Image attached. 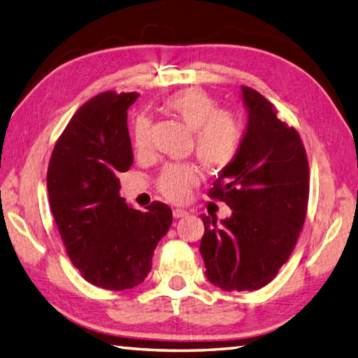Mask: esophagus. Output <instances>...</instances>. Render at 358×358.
Returning a JSON list of instances; mask_svg holds the SVG:
<instances>
[{
    "label": "esophagus",
    "instance_id": "obj_1",
    "mask_svg": "<svg viewBox=\"0 0 358 358\" xmlns=\"http://www.w3.org/2000/svg\"><path fill=\"white\" fill-rule=\"evenodd\" d=\"M188 215V211L185 208H174L173 210V216L174 217H184Z\"/></svg>",
    "mask_w": 358,
    "mask_h": 358
}]
</instances>
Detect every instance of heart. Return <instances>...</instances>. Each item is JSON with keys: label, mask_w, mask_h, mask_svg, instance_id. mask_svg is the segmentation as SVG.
I'll return each instance as SVG.
<instances>
[{"label": "heart", "mask_w": 358, "mask_h": 358, "mask_svg": "<svg viewBox=\"0 0 358 358\" xmlns=\"http://www.w3.org/2000/svg\"><path fill=\"white\" fill-rule=\"evenodd\" d=\"M164 106L193 131L196 156L211 170H224L236 159L243 143V123L235 114L217 109L216 100L199 87H187L171 94ZM150 138V120L138 115L133 127L136 151H145ZM199 174L193 165L169 164L157 179V188L166 199L182 202L198 184Z\"/></svg>", "instance_id": "obj_1"}]
</instances>
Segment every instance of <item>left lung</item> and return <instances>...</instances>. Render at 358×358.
Here are the masks:
<instances>
[{"instance_id":"1","label":"left lung","mask_w":358,"mask_h":358,"mask_svg":"<svg viewBox=\"0 0 358 358\" xmlns=\"http://www.w3.org/2000/svg\"><path fill=\"white\" fill-rule=\"evenodd\" d=\"M241 91L249 114L243 143L208 192L231 215L220 224L202 215L199 245L208 281L227 292L258 290L275 278L300 236L309 199V164L296 129L258 91Z\"/></svg>"}]
</instances>
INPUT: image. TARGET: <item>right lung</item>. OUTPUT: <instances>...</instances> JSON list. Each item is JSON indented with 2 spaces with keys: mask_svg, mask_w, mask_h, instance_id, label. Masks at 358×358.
Wrapping results in <instances>:
<instances>
[{
  "mask_svg": "<svg viewBox=\"0 0 358 358\" xmlns=\"http://www.w3.org/2000/svg\"><path fill=\"white\" fill-rule=\"evenodd\" d=\"M138 94L113 91L87 100L58 138L48 169V193L66 252L83 278L108 290L138 286L173 222L171 208L129 207L119 173L133 165L127 109Z\"/></svg>",
  "mask_w": 358,
  "mask_h": 358,
  "instance_id": "obj_1",
  "label": "right lung"
}]
</instances>
